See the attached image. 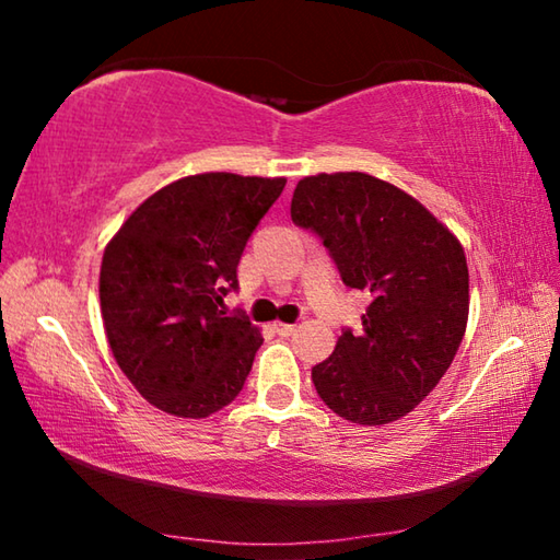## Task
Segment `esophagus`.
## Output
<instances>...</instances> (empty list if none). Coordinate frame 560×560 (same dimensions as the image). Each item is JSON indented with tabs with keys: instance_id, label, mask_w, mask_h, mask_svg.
Returning <instances> with one entry per match:
<instances>
[{
	"instance_id": "1",
	"label": "esophagus",
	"mask_w": 560,
	"mask_h": 560,
	"mask_svg": "<svg viewBox=\"0 0 560 560\" xmlns=\"http://www.w3.org/2000/svg\"><path fill=\"white\" fill-rule=\"evenodd\" d=\"M273 330H277L279 336L287 338L293 334V330H296V324H281V320H277V324H273Z\"/></svg>"
}]
</instances>
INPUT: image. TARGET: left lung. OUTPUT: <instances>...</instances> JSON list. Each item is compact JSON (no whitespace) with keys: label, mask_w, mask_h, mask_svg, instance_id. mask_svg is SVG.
Listing matches in <instances>:
<instances>
[{"label":"left lung","mask_w":560,"mask_h":560,"mask_svg":"<svg viewBox=\"0 0 560 560\" xmlns=\"http://www.w3.org/2000/svg\"><path fill=\"white\" fill-rule=\"evenodd\" d=\"M291 220L320 236L348 289L373 296L363 330L346 328L311 368L318 397L358 424L400 420L442 381L467 330L459 240L415 197L365 173L303 177Z\"/></svg>","instance_id":"8db88e82"}]
</instances>
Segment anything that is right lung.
Segmentation results:
<instances>
[{
    "label": "right lung",
    "mask_w": 560,
    "mask_h": 560,
    "mask_svg": "<svg viewBox=\"0 0 560 560\" xmlns=\"http://www.w3.org/2000/svg\"><path fill=\"white\" fill-rule=\"evenodd\" d=\"M283 177L189 175L158 189L108 242L101 314L136 390L175 417H210L242 393L264 338L226 314L236 267Z\"/></svg>",
    "instance_id": "obj_1"
}]
</instances>
